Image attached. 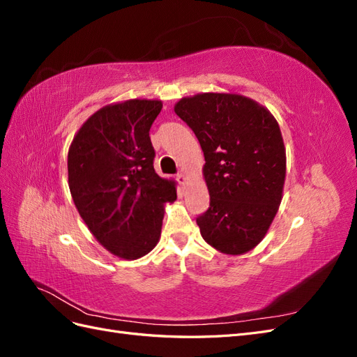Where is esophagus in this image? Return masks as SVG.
Listing matches in <instances>:
<instances>
[{"label":"esophagus","instance_id":"34e87169","mask_svg":"<svg viewBox=\"0 0 357 357\" xmlns=\"http://www.w3.org/2000/svg\"><path fill=\"white\" fill-rule=\"evenodd\" d=\"M177 181L180 183V185H185V183H186V174H185V172H178V174H177Z\"/></svg>","mask_w":357,"mask_h":357}]
</instances>
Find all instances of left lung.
Returning <instances> with one entry per match:
<instances>
[{
	"label": "left lung",
	"mask_w": 357,
	"mask_h": 357,
	"mask_svg": "<svg viewBox=\"0 0 357 357\" xmlns=\"http://www.w3.org/2000/svg\"><path fill=\"white\" fill-rule=\"evenodd\" d=\"M174 112L195 132L205 158L210 207L197 218L202 238L226 255L252 250L282 202L286 150L277 121L232 93L183 98Z\"/></svg>",
	"instance_id": "left-lung-1"
}]
</instances>
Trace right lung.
I'll use <instances>...</instances> for the list:
<instances>
[{"mask_svg": "<svg viewBox=\"0 0 357 357\" xmlns=\"http://www.w3.org/2000/svg\"><path fill=\"white\" fill-rule=\"evenodd\" d=\"M160 101L129 100L91 116L68 152V185L79 214L107 250L138 259L156 245L174 181L153 167L149 131Z\"/></svg>", "mask_w": 357, "mask_h": 357, "instance_id": "add662e5", "label": "right lung"}]
</instances>
